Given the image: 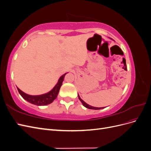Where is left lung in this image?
Returning <instances> with one entry per match:
<instances>
[{"mask_svg":"<svg viewBox=\"0 0 151 151\" xmlns=\"http://www.w3.org/2000/svg\"><path fill=\"white\" fill-rule=\"evenodd\" d=\"M78 97H79V100L80 101H81V103H83V104L84 105V106H85L86 108H88V109H103V108H104V107H102V108H97V107H94V106H90V105H89V104H87L86 103H85L83 99H82L81 98H80V96H79V95L78 94Z\"/></svg>","mask_w":151,"mask_h":151,"instance_id":"left-lung-1","label":"left lung"}]
</instances>
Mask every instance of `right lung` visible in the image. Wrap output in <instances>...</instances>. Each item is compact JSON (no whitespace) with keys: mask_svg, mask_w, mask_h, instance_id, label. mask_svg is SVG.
<instances>
[{"mask_svg":"<svg viewBox=\"0 0 151 151\" xmlns=\"http://www.w3.org/2000/svg\"><path fill=\"white\" fill-rule=\"evenodd\" d=\"M66 74L67 73L62 76L60 77V79H58V83L55 85V86L50 92L46 94L38 96H31L22 92V91L18 88L17 90L19 91V93L21 96L25 100H26L27 101L31 103V104L37 105V106H44V105L49 104L50 103H52L57 97L59 90L60 89V87L62 84V83L63 81V79H64V77Z\"/></svg>","mask_w":151,"mask_h":151,"instance_id":"right-lung-1","label":"right lung"}]
</instances>
